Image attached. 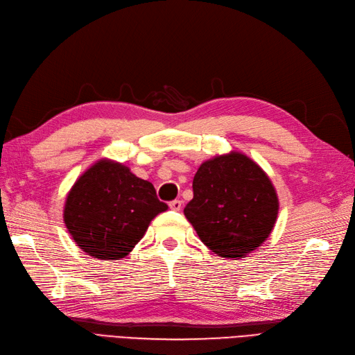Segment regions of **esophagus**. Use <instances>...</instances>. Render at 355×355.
Masks as SVG:
<instances>
[{
	"instance_id": "obj_1",
	"label": "esophagus",
	"mask_w": 355,
	"mask_h": 355,
	"mask_svg": "<svg viewBox=\"0 0 355 355\" xmlns=\"http://www.w3.org/2000/svg\"><path fill=\"white\" fill-rule=\"evenodd\" d=\"M181 207H182V202L181 200H173V202L169 203V208L173 209V211H180Z\"/></svg>"
}]
</instances>
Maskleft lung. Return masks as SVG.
<instances>
[{"label":"left lung","mask_w":355,"mask_h":355,"mask_svg":"<svg viewBox=\"0 0 355 355\" xmlns=\"http://www.w3.org/2000/svg\"><path fill=\"white\" fill-rule=\"evenodd\" d=\"M279 198L272 181L254 159L232 150L205 161L193 178L187 221L212 252L245 258L271 234Z\"/></svg>","instance_id":"8db88e82"}]
</instances>
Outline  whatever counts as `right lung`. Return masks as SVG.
<instances>
[{
	"mask_svg": "<svg viewBox=\"0 0 355 355\" xmlns=\"http://www.w3.org/2000/svg\"><path fill=\"white\" fill-rule=\"evenodd\" d=\"M168 209L150 181L112 159H98L66 194L63 221L73 242L89 257L115 261L127 257L152 220Z\"/></svg>",
	"mask_w": 355,
	"mask_h": 355,
	"instance_id": "1",
	"label": "right lung"
}]
</instances>
